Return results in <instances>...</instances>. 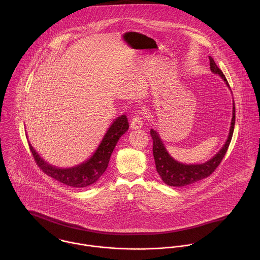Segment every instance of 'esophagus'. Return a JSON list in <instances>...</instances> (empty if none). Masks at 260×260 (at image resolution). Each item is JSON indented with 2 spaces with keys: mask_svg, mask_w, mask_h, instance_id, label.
<instances>
[{
  "mask_svg": "<svg viewBox=\"0 0 260 260\" xmlns=\"http://www.w3.org/2000/svg\"><path fill=\"white\" fill-rule=\"evenodd\" d=\"M143 126V121L142 118L139 115H136L133 117L132 121H131V128L132 129H140Z\"/></svg>",
  "mask_w": 260,
  "mask_h": 260,
  "instance_id": "34e87169",
  "label": "esophagus"
}]
</instances>
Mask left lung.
<instances>
[{"label":"left lung","instance_id":"left-lung-1","mask_svg":"<svg viewBox=\"0 0 260 260\" xmlns=\"http://www.w3.org/2000/svg\"><path fill=\"white\" fill-rule=\"evenodd\" d=\"M210 61V70L214 74H218L223 79L225 84L229 87V84L222 73V71L217 67L212 57L209 56ZM234 124H235V105L233 103V110H232V120L231 126L229 130L228 138L223 145L220 151L210 160L202 164H183L175 159H173L164 147L163 142L161 141L159 134L151 129L150 134L153 139V156L155 160L156 170L160 175L161 179L165 184L175 187H182L195 183L199 180H202L208 176H210L218 165L221 163L224 155L227 152L229 144L231 142V138L234 131Z\"/></svg>","mask_w":260,"mask_h":260}]
</instances>
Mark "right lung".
I'll list each match as a JSON object with an SVG mask.
<instances>
[{"label":"right lung","instance_id":"add662e5","mask_svg":"<svg viewBox=\"0 0 260 260\" xmlns=\"http://www.w3.org/2000/svg\"><path fill=\"white\" fill-rule=\"evenodd\" d=\"M129 123L125 115H121L112 123L104 138L95 153L87 161L72 168H57L48 164L29 144L33 157L40 169L48 176L66 185L83 188L94 184L105 172L108 167L112 152L119 138L128 130Z\"/></svg>","mask_w":260,"mask_h":260}]
</instances>
